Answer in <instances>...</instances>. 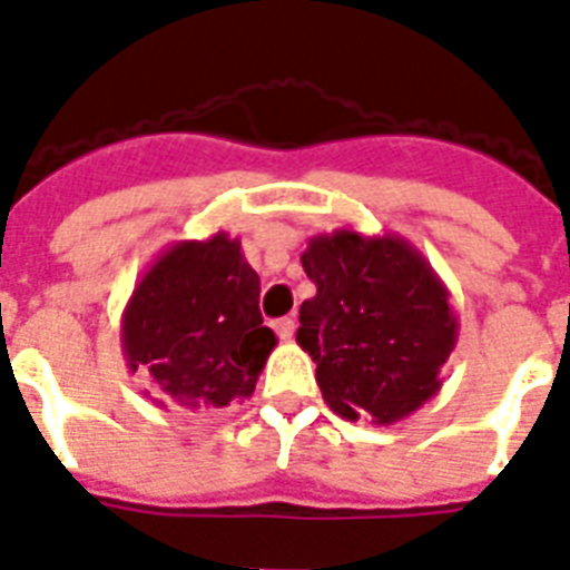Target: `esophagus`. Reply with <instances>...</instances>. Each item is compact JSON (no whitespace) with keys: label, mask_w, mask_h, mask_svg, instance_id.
<instances>
[{"label":"esophagus","mask_w":570,"mask_h":570,"mask_svg":"<svg viewBox=\"0 0 570 570\" xmlns=\"http://www.w3.org/2000/svg\"><path fill=\"white\" fill-rule=\"evenodd\" d=\"M273 330H276L279 338L291 342V338H294V330H297V321H294V317H279V321L273 324Z\"/></svg>","instance_id":"obj_1"}]
</instances>
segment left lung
Masks as SVG:
<instances>
[{"label":"left lung","mask_w":570,"mask_h":570,"mask_svg":"<svg viewBox=\"0 0 570 570\" xmlns=\"http://www.w3.org/2000/svg\"><path fill=\"white\" fill-rule=\"evenodd\" d=\"M315 297L299 306L297 345L321 395L347 422L395 425L440 392L458 342L452 294L399 235H315L299 255Z\"/></svg>","instance_id":"left-lung-1"}]
</instances>
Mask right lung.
<instances>
[{
    "label": "right lung",
    "mask_w": 570,
    "mask_h": 570,
    "mask_svg": "<svg viewBox=\"0 0 570 570\" xmlns=\"http://www.w3.org/2000/svg\"><path fill=\"white\" fill-rule=\"evenodd\" d=\"M262 279L240 240H175L136 282L121 315L127 368L145 372L157 407L219 410L253 399L276 335L258 312Z\"/></svg>",
    "instance_id": "1"
}]
</instances>
